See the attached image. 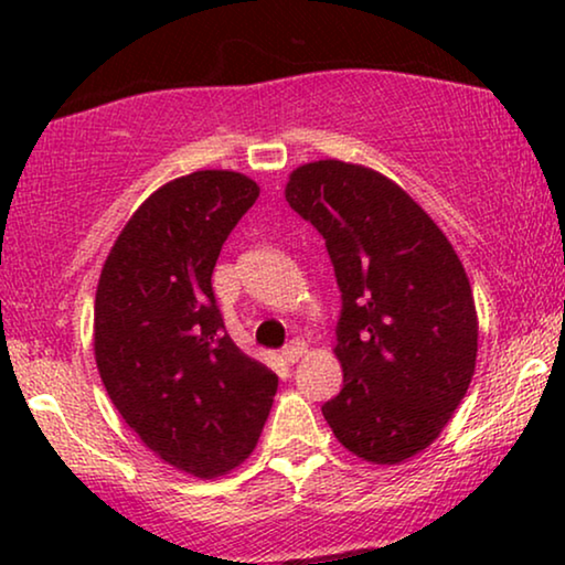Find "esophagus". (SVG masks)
<instances>
[{
	"instance_id": "esophagus-1",
	"label": "esophagus",
	"mask_w": 565,
	"mask_h": 565,
	"mask_svg": "<svg viewBox=\"0 0 565 565\" xmlns=\"http://www.w3.org/2000/svg\"><path fill=\"white\" fill-rule=\"evenodd\" d=\"M308 354V347H306V342H300V339H296V342L292 344H288L282 350V360L288 362V365H296L298 360H303Z\"/></svg>"
}]
</instances>
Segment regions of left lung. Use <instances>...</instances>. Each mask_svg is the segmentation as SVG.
I'll list each match as a JSON object with an SVG mask.
<instances>
[{"label": "left lung", "mask_w": 565, "mask_h": 565, "mask_svg": "<svg viewBox=\"0 0 565 565\" xmlns=\"http://www.w3.org/2000/svg\"><path fill=\"white\" fill-rule=\"evenodd\" d=\"M285 200L327 238L342 290L334 354L344 388L323 419L365 462L412 460L443 435L476 373L466 267L429 213L365 164H300Z\"/></svg>", "instance_id": "left-lung-1"}]
</instances>
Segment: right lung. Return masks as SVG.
<instances>
[{
  "label": "right lung",
  "mask_w": 565,
  "mask_h": 565,
  "mask_svg": "<svg viewBox=\"0 0 565 565\" xmlns=\"http://www.w3.org/2000/svg\"><path fill=\"white\" fill-rule=\"evenodd\" d=\"M259 198L231 169L161 184L115 238L95 296V360L107 396L159 460L218 478L249 458L277 375L223 329L211 275Z\"/></svg>",
  "instance_id": "right-lung-1"
}]
</instances>
